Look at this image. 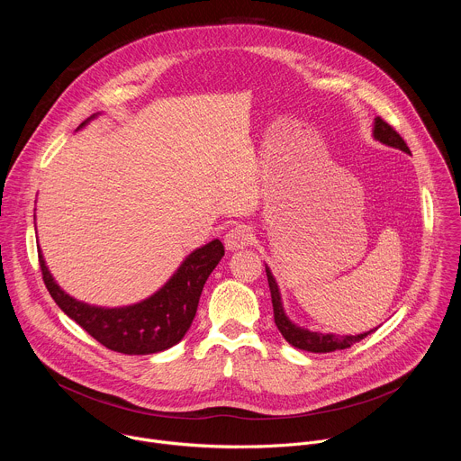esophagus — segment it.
<instances>
[{"label":"esophagus","mask_w":461,"mask_h":461,"mask_svg":"<svg viewBox=\"0 0 461 461\" xmlns=\"http://www.w3.org/2000/svg\"><path fill=\"white\" fill-rule=\"evenodd\" d=\"M253 239H255V237H253V231H251L249 226H246V224H237V226H233V228L226 233L224 244H226V249L235 251V249H242V248L249 246V244L253 242Z\"/></svg>","instance_id":"esophagus-1"}]
</instances>
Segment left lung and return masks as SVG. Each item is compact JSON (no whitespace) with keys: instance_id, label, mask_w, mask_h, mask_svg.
<instances>
[{"instance_id":"left-lung-1","label":"left lung","mask_w":461,"mask_h":461,"mask_svg":"<svg viewBox=\"0 0 461 461\" xmlns=\"http://www.w3.org/2000/svg\"><path fill=\"white\" fill-rule=\"evenodd\" d=\"M374 139L390 146V148H398L405 153H411L409 146L405 144V140L400 137V133L393 129L390 123H386L383 118H375L374 122ZM267 277H268V285H270V294H272V304H274V319L276 324L279 328V332L283 334V338L295 348L299 350H306V352H315V354H324V352H334V350H343L352 347L354 343H359L361 339H365L366 336H370L374 330L359 334V336H336V334H321V332H310L306 328L297 326L295 322H292L283 308L281 303V294H279V286L270 272V268L267 267Z\"/></svg>"}]
</instances>
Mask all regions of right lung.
Here are the masks:
<instances>
[{"mask_svg":"<svg viewBox=\"0 0 461 461\" xmlns=\"http://www.w3.org/2000/svg\"><path fill=\"white\" fill-rule=\"evenodd\" d=\"M91 118L82 122L80 127ZM222 257L224 246L215 239L187 255L173 277L149 299L133 306L102 308L80 303L65 294L47 270L41 251H38L43 283L61 312L77 321L105 348L129 356L167 350L185 336L203 288Z\"/></svg>","mask_w":461,"mask_h":461,"instance_id":"add662e5","label":"right lung"}]
</instances>
